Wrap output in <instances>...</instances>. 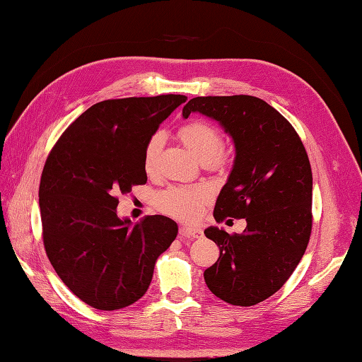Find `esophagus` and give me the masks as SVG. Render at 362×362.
Returning a JSON list of instances; mask_svg holds the SVG:
<instances>
[{
  "label": "esophagus",
  "instance_id": "34e87169",
  "mask_svg": "<svg viewBox=\"0 0 362 362\" xmlns=\"http://www.w3.org/2000/svg\"><path fill=\"white\" fill-rule=\"evenodd\" d=\"M204 236L200 228H192V226H182L180 228V238L183 239H200Z\"/></svg>",
  "mask_w": 362,
  "mask_h": 362
}]
</instances>
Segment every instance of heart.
I'll use <instances>...</instances> for the list:
<instances>
[{
  "mask_svg": "<svg viewBox=\"0 0 362 362\" xmlns=\"http://www.w3.org/2000/svg\"><path fill=\"white\" fill-rule=\"evenodd\" d=\"M179 137L192 154L202 162L217 166L223 162L221 153L222 136L219 129L206 120H191L179 129ZM162 145L160 134H154L143 151V166L153 173L157 166L158 151ZM211 192L204 185L196 187H171L158 196V206L163 213L182 221H192L202 213Z\"/></svg>",
  "mask_w": 362,
  "mask_h": 362,
  "instance_id": "heart-1",
  "label": "heart"
}]
</instances>
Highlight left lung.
Returning <instances> with one entry per match:
<instances>
[{
	"instance_id": "8db88e82",
	"label": "left lung",
	"mask_w": 362,
	"mask_h": 362,
	"mask_svg": "<svg viewBox=\"0 0 362 362\" xmlns=\"http://www.w3.org/2000/svg\"><path fill=\"white\" fill-rule=\"evenodd\" d=\"M191 112L219 122L236 148L216 222L247 221L242 234L205 230L221 250L205 282L231 305H256L288 281L308 245L313 177L307 151L290 122L257 97H196L183 106V119Z\"/></svg>"
}]
</instances>
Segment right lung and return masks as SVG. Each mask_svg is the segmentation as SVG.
I'll return each instance as SVG.
<instances>
[{
  "label": "right lung",
  "instance_id": "right-lung-1",
  "mask_svg": "<svg viewBox=\"0 0 362 362\" xmlns=\"http://www.w3.org/2000/svg\"><path fill=\"white\" fill-rule=\"evenodd\" d=\"M185 95L105 100L83 112L47 156L40 180L46 255L75 296L98 310H120L145 295L157 257L177 223L117 216L119 199L145 185L143 151Z\"/></svg>",
  "mask_w": 362,
  "mask_h": 362
}]
</instances>
